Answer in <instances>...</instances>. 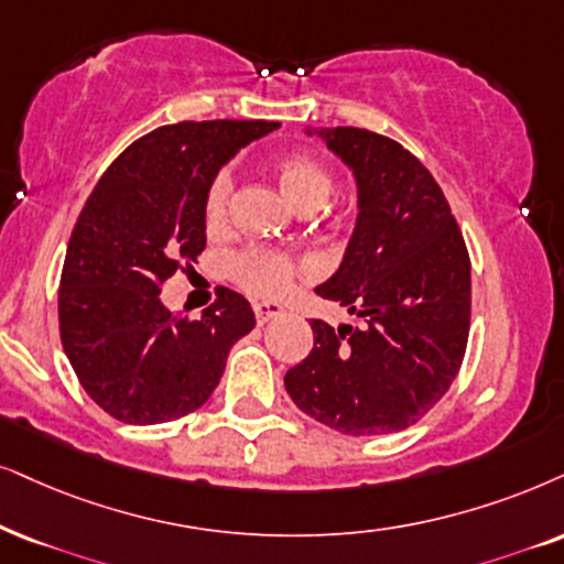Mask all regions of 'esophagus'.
Here are the masks:
<instances>
[{
  "mask_svg": "<svg viewBox=\"0 0 564 564\" xmlns=\"http://www.w3.org/2000/svg\"><path fill=\"white\" fill-rule=\"evenodd\" d=\"M283 315V306L278 302H254V317H258V325H265L268 319Z\"/></svg>",
  "mask_w": 564,
  "mask_h": 564,
  "instance_id": "34e87169",
  "label": "esophagus"
}]
</instances>
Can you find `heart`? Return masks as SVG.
Segmentation results:
<instances>
[{"label": "heart", "mask_w": 564, "mask_h": 564, "mask_svg": "<svg viewBox=\"0 0 564 564\" xmlns=\"http://www.w3.org/2000/svg\"><path fill=\"white\" fill-rule=\"evenodd\" d=\"M275 180L283 195L296 210L312 213L330 199L333 195V174L323 163L310 159V155H283L275 161ZM234 180L229 169L218 171L213 176L208 192H205V220L210 229H216L226 220L229 210ZM231 273L237 283L254 296H278L291 286L296 275L294 260L286 254L273 252V249H245L231 260Z\"/></svg>", "instance_id": "b5f03b06"}]
</instances>
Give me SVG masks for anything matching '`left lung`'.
Listing matches in <instances>:
<instances>
[{"label": "left lung", "mask_w": 564, "mask_h": 564, "mask_svg": "<svg viewBox=\"0 0 564 564\" xmlns=\"http://www.w3.org/2000/svg\"><path fill=\"white\" fill-rule=\"evenodd\" d=\"M351 169L356 224L315 294L361 325L312 319L315 346L286 372L306 416L351 437L401 432L447 393L466 354L471 262L451 205L424 163L356 127H306Z\"/></svg>", "instance_id": "left-lung-1"}]
</instances>
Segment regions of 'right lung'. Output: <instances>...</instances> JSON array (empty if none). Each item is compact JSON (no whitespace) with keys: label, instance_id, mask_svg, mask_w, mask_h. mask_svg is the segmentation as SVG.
<instances>
[{"label":"right lung","instance_id":"1","mask_svg":"<svg viewBox=\"0 0 564 564\" xmlns=\"http://www.w3.org/2000/svg\"><path fill=\"white\" fill-rule=\"evenodd\" d=\"M275 122H180L134 140L106 169L77 218L59 283L62 346L93 401L124 424L197 411L231 346L254 327L237 291L197 319L169 312L161 286L205 249V192Z\"/></svg>","mask_w":564,"mask_h":564}]
</instances>
